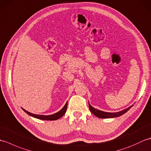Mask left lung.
Masks as SVG:
<instances>
[{
    "label": "left lung",
    "instance_id": "left-lung-1",
    "mask_svg": "<svg viewBox=\"0 0 151 151\" xmlns=\"http://www.w3.org/2000/svg\"><path fill=\"white\" fill-rule=\"evenodd\" d=\"M132 106H130V107L128 108H126L125 110H122L121 111H118V112H115V113H111V112H106L103 111H101L97 110V109L94 108L93 106H91V104L89 103V110L91 112L92 114H93L95 116H97L99 118H113V117H119L121 115L123 114H125L126 112L130 110V108Z\"/></svg>",
    "mask_w": 151,
    "mask_h": 151
}]
</instances>
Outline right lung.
<instances>
[{"mask_svg": "<svg viewBox=\"0 0 151 151\" xmlns=\"http://www.w3.org/2000/svg\"><path fill=\"white\" fill-rule=\"evenodd\" d=\"M67 102H66V104L64 106L63 108L62 109V110H60L57 113L52 114V115H37V114H32L30 112H28V111L24 110L22 109L27 114H28L30 116H32L35 118L39 119H42V120H46V121H54V120H56L60 118L61 117H62L63 115L65 114L66 110H67Z\"/></svg>", "mask_w": 151, "mask_h": 151, "instance_id": "1", "label": "right lung"}]
</instances>
